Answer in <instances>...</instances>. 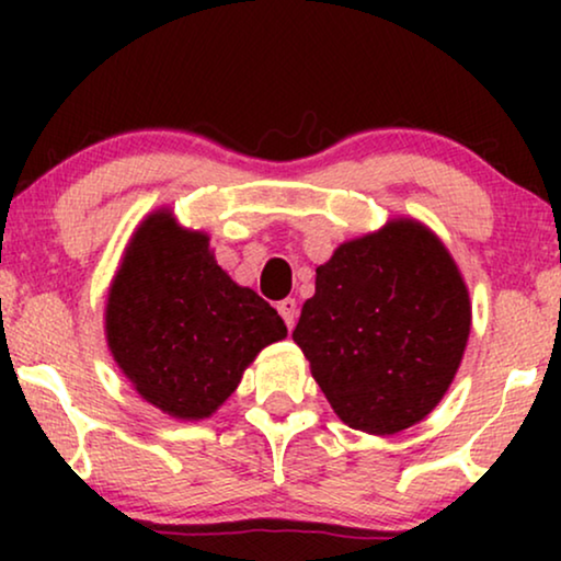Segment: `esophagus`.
Wrapping results in <instances>:
<instances>
[{"label": "esophagus", "instance_id": "1", "mask_svg": "<svg viewBox=\"0 0 561 561\" xmlns=\"http://www.w3.org/2000/svg\"><path fill=\"white\" fill-rule=\"evenodd\" d=\"M278 313L283 317V321H286V327L294 329V324H296V313H298L296 298H283V301H278Z\"/></svg>", "mask_w": 561, "mask_h": 561}]
</instances>
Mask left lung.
Returning <instances> with one entry per match:
<instances>
[{
	"label": "left lung",
	"instance_id": "left-lung-1",
	"mask_svg": "<svg viewBox=\"0 0 561 561\" xmlns=\"http://www.w3.org/2000/svg\"><path fill=\"white\" fill-rule=\"evenodd\" d=\"M470 336V296L444 244L416 221L344 242L317 267L294 342L336 416L403 432L447 393Z\"/></svg>",
	"mask_w": 561,
	"mask_h": 561
}]
</instances>
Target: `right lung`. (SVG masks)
Returning <instances> with one entry per match:
<instances>
[{
  "label": "right lung",
  "mask_w": 561,
  "mask_h": 561,
  "mask_svg": "<svg viewBox=\"0 0 561 561\" xmlns=\"http://www.w3.org/2000/svg\"><path fill=\"white\" fill-rule=\"evenodd\" d=\"M283 336L278 311L221 271L209 237L168 211L145 219L106 301V342L145 401L175 419L211 416Z\"/></svg>",
  "instance_id": "1"
}]
</instances>
